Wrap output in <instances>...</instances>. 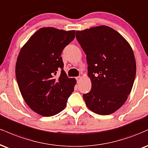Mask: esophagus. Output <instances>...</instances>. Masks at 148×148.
<instances>
[{"mask_svg":"<svg viewBox=\"0 0 148 148\" xmlns=\"http://www.w3.org/2000/svg\"><path fill=\"white\" fill-rule=\"evenodd\" d=\"M76 81H77L78 83H79L80 81L81 80V76H77V77L76 78Z\"/></svg>","mask_w":148,"mask_h":148,"instance_id":"34e87169","label":"esophagus"}]
</instances>
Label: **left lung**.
I'll use <instances>...</instances> for the list:
<instances>
[{
  "instance_id": "obj_1",
  "label": "left lung",
  "mask_w": 148,
  "mask_h": 148,
  "mask_svg": "<svg viewBox=\"0 0 148 148\" xmlns=\"http://www.w3.org/2000/svg\"><path fill=\"white\" fill-rule=\"evenodd\" d=\"M86 54L89 93L83 94L88 108L100 115L119 110L130 94L136 76V60L130 45L118 32L106 25L76 31Z\"/></svg>"
}]
</instances>
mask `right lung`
Segmentation results:
<instances>
[{
  "mask_svg": "<svg viewBox=\"0 0 148 148\" xmlns=\"http://www.w3.org/2000/svg\"><path fill=\"white\" fill-rule=\"evenodd\" d=\"M75 38V31L42 27L23 46L16 64V76L21 95L38 114L51 116L65 108L76 81L63 70L61 53ZM62 69L58 78L57 71Z\"/></svg>",
  "mask_w": 148,
  "mask_h": 148,
  "instance_id": "obj_1",
  "label": "right lung"
}]
</instances>
